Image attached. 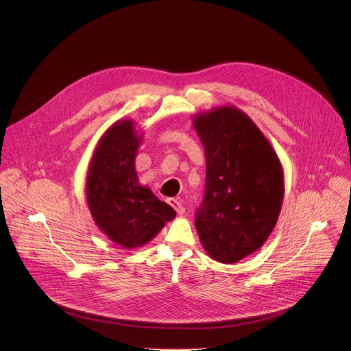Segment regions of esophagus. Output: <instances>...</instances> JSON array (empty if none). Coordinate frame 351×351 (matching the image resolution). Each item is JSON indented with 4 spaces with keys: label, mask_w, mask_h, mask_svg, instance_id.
Wrapping results in <instances>:
<instances>
[{
    "label": "esophagus",
    "mask_w": 351,
    "mask_h": 351,
    "mask_svg": "<svg viewBox=\"0 0 351 351\" xmlns=\"http://www.w3.org/2000/svg\"><path fill=\"white\" fill-rule=\"evenodd\" d=\"M168 203H169V206L178 213V215H183V213H184V207L180 204V202L179 199H176V198H169L168 199Z\"/></svg>",
    "instance_id": "1"
}]
</instances>
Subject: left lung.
<instances>
[{
    "label": "left lung",
    "mask_w": 351,
    "mask_h": 351,
    "mask_svg": "<svg viewBox=\"0 0 351 351\" xmlns=\"http://www.w3.org/2000/svg\"><path fill=\"white\" fill-rule=\"evenodd\" d=\"M193 126L207 167L195 229L213 260L233 264L272 233L285 195L283 168L260 128L234 106L198 112Z\"/></svg>",
    "instance_id": "left-lung-1"
}]
</instances>
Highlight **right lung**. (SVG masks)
Masks as SVG:
<instances>
[{"instance_id": "1", "label": "right lung", "mask_w": 351, "mask_h": 351, "mask_svg": "<svg viewBox=\"0 0 351 351\" xmlns=\"http://www.w3.org/2000/svg\"><path fill=\"white\" fill-rule=\"evenodd\" d=\"M132 119L112 123L98 140L86 176L90 214L111 241L138 248L153 240L175 210L138 183L134 160L143 132Z\"/></svg>"}]
</instances>
